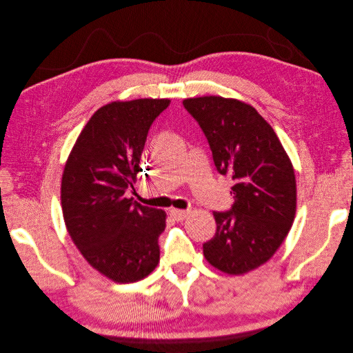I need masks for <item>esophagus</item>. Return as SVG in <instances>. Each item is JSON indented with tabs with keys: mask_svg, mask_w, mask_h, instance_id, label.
Listing matches in <instances>:
<instances>
[{
	"mask_svg": "<svg viewBox=\"0 0 353 353\" xmlns=\"http://www.w3.org/2000/svg\"><path fill=\"white\" fill-rule=\"evenodd\" d=\"M170 214L172 215L174 220H176V221H182V220H185V218L188 216L190 211H187V210H176V208H172V210L170 211Z\"/></svg>",
	"mask_w": 353,
	"mask_h": 353,
	"instance_id": "esophagus-1",
	"label": "esophagus"
}]
</instances>
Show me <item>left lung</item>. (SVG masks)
I'll return each instance as SVG.
<instances>
[{"instance_id": "left-lung-1", "label": "left lung", "mask_w": 353, "mask_h": 353, "mask_svg": "<svg viewBox=\"0 0 353 353\" xmlns=\"http://www.w3.org/2000/svg\"><path fill=\"white\" fill-rule=\"evenodd\" d=\"M203 129L216 171L234 181V204L214 211L215 236L207 261L227 274H244L270 260L296 214L293 165L273 128L237 99L203 96L183 100Z\"/></svg>"}]
</instances>
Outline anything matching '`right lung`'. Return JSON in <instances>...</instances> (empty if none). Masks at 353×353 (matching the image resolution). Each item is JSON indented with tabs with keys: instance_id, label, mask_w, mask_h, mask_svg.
Listing matches in <instances>:
<instances>
[{
	"instance_id": "add662e5",
	"label": "right lung",
	"mask_w": 353,
	"mask_h": 353,
	"mask_svg": "<svg viewBox=\"0 0 353 353\" xmlns=\"http://www.w3.org/2000/svg\"><path fill=\"white\" fill-rule=\"evenodd\" d=\"M170 99L112 102L90 117L65 162L61 210L81 256L116 283L142 280L159 263L165 211L128 198L148 130Z\"/></svg>"
}]
</instances>
